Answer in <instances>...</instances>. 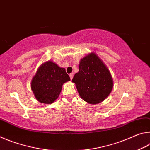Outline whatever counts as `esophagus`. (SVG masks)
Listing matches in <instances>:
<instances>
[{"instance_id": "1", "label": "esophagus", "mask_w": 150, "mask_h": 150, "mask_svg": "<svg viewBox=\"0 0 150 150\" xmlns=\"http://www.w3.org/2000/svg\"><path fill=\"white\" fill-rule=\"evenodd\" d=\"M73 75H74V73H70V74H69V77H70L71 80L72 79H73Z\"/></svg>"}]
</instances>
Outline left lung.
<instances>
[{"label": "left lung", "instance_id": "obj_1", "mask_svg": "<svg viewBox=\"0 0 150 150\" xmlns=\"http://www.w3.org/2000/svg\"><path fill=\"white\" fill-rule=\"evenodd\" d=\"M72 82L76 85L81 97L92 105L105 100L113 87L108 69L94 53L81 60L79 72L75 73Z\"/></svg>", "mask_w": 150, "mask_h": 150}]
</instances>
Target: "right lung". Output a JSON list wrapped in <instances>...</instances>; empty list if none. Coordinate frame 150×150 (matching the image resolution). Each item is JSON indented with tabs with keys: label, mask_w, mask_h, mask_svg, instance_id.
Instances as JSON below:
<instances>
[{
	"label": "right lung",
	"mask_w": 150,
	"mask_h": 150,
	"mask_svg": "<svg viewBox=\"0 0 150 150\" xmlns=\"http://www.w3.org/2000/svg\"><path fill=\"white\" fill-rule=\"evenodd\" d=\"M69 81L70 77L64 68L48 61L38 69L32 79L31 87L39 102L51 104L58 98L63 83Z\"/></svg>",
	"instance_id": "add662e5"
}]
</instances>
